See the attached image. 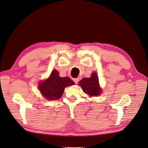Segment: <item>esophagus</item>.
Here are the masks:
<instances>
[{
	"instance_id": "34e87169",
	"label": "esophagus",
	"mask_w": 148,
	"mask_h": 148,
	"mask_svg": "<svg viewBox=\"0 0 148 148\" xmlns=\"http://www.w3.org/2000/svg\"><path fill=\"white\" fill-rule=\"evenodd\" d=\"M73 81H74V82H75V84H77V83H78V82H79V78H75V79H73Z\"/></svg>"
}]
</instances>
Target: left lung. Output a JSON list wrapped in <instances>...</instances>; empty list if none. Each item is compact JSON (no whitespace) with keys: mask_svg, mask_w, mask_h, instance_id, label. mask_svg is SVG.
I'll use <instances>...</instances> for the list:
<instances>
[{"mask_svg":"<svg viewBox=\"0 0 148 148\" xmlns=\"http://www.w3.org/2000/svg\"><path fill=\"white\" fill-rule=\"evenodd\" d=\"M83 92L89 96H98L101 95V89L99 84V78L96 73L93 72L90 78H84L79 82Z\"/></svg>","mask_w":148,"mask_h":148,"instance_id":"8db88e82","label":"left lung"}]
</instances>
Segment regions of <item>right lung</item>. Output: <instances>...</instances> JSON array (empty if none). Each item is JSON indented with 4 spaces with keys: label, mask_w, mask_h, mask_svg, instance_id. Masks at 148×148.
<instances>
[{
    "label": "right lung",
    "mask_w": 148,
    "mask_h": 148,
    "mask_svg": "<svg viewBox=\"0 0 148 148\" xmlns=\"http://www.w3.org/2000/svg\"><path fill=\"white\" fill-rule=\"evenodd\" d=\"M73 84V80L69 77H60L58 71L54 70L47 79L39 83L38 89L47 100H56L61 97L65 87Z\"/></svg>",
    "instance_id": "obj_1"
}]
</instances>
